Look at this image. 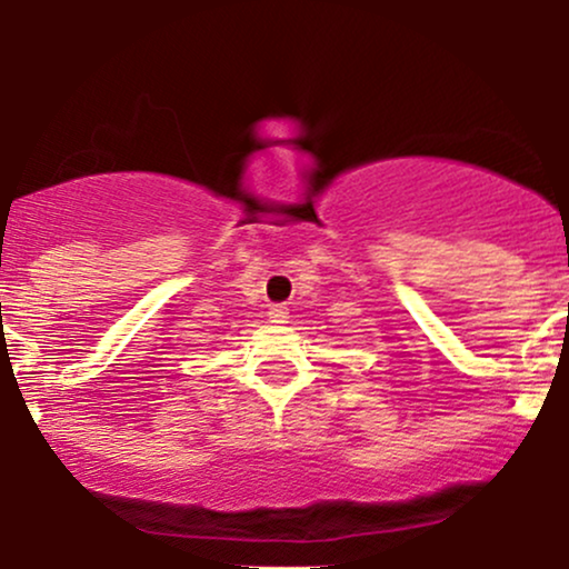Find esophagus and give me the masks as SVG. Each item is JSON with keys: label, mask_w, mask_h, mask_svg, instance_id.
<instances>
[{"label": "esophagus", "mask_w": 569, "mask_h": 569, "mask_svg": "<svg viewBox=\"0 0 569 569\" xmlns=\"http://www.w3.org/2000/svg\"><path fill=\"white\" fill-rule=\"evenodd\" d=\"M270 321H272V323H278V326L289 323V307H283V305L270 307Z\"/></svg>", "instance_id": "obj_1"}]
</instances>
